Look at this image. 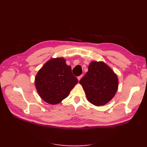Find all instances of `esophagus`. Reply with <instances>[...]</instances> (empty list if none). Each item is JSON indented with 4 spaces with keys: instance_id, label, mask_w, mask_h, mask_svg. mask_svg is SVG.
<instances>
[{
    "instance_id": "1",
    "label": "esophagus",
    "mask_w": 147,
    "mask_h": 147,
    "mask_svg": "<svg viewBox=\"0 0 147 147\" xmlns=\"http://www.w3.org/2000/svg\"><path fill=\"white\" fill-rule=\"evenodd\" d=\"M83 77V75H80V76H78L77 78H78V80H80L81 78H82V77Z\"/></svg>"
}]
</instances>
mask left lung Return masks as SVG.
Listing matches in <instances>:
<instances>
[{
    "mask_svg": "<svg viewBox=\"0 0 147 147\" xmlns=\"http://www.w3.org/2000/svg\"><path fill=\"white\" fill-rule=\"evenodd\" d=\"M80 83L88 100L92 104L100 106L106 104L114 97L118 80L117 75L105 63L93 61Z\"/></svg>",
    "mask_w": 147,
    "mask_h": 147,
    "instance_id": "1",
    "label": "left lung"
}]
</instances>
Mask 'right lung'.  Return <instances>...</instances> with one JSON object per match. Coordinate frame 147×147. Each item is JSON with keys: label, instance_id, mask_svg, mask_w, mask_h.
Listing matches in <instances>:
<instances>
[{"label": "right lung", "instance_id": "add662e5", "mask_svg": "<svg viewBox=\"0 0 147 147\" xmlns=\"http://www.w3.org/2000/svg\"><path fill=\"white\" fill-rule=\"evenodd\" d=\"M78 83L71 67L63 58L48 61L38 71L35 79V87L41 98L50 104H57L69 94Z\"/></svg>", "mask_w": 147, "mask_h": 147}]
</instances>
